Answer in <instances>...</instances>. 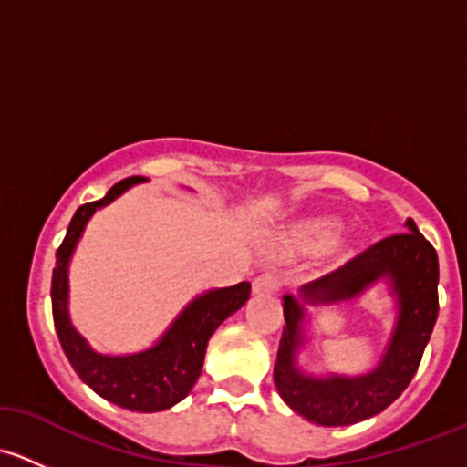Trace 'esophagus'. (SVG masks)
Wrapping results in <instances>:
<instances>
[{
	"mask_svg": "<svg viewBox=\"0 0 467 467\" xmlns=\"http://www.w3.org/2000/svg\"><path fill=\"white\" fill-rule=\"evenodd\" d=\"M277 289H280V280H277V275H273V273H262L260 277L253 280V294L257 296L275 294Z\"/></svg>",
	"mask_w": 467,
	"mask_h": 467,
	"instance_id": "esophagus-1",
	"label": "esophagus"
}]
</instances>
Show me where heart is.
Segmentation results:
<instances>
[{
    "label": "heart",
    "mask_w": 467,
    "mask_h": 467,
    "mask_svg": "<svg viewBox=\"0 0 467 467\" xmlns=\"http://www.w3.org/2000/svg\"><path fill=\"white\" fill-rule=\"evenodd\" d=\"M338 225L334 221H317V223H309L307 228L300 230L298 239L300 244L309 248H325L337 239Z\"/></svg>",
    "instance_id": "b5f03b06"
}]
</instances>
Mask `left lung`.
Here are the masks:
<instances>
[{
	"mask_svg": "<svg viewBox=\"0 0 467 467\" xmlns=\"http://www.w3.org/2000/svg\"><path fill=\"white\" fill-rule=\"evenodd\" d=\"M379 277L390 280L400 314L379 366L361 378L317 379L296 368L305 312L294 296H285L286 325L282 327L273 379L282 400L309 422L343 427L378 416L402 395L420 366L438 318V255L411 219L404 233L379 239L300 291L309 303H338L359 296Z\"/></svg>",
	"mask_w": 467,
	"mask_h": 467,
	"instance_id": "8db88e82",
	"label": "left lung"
}]
</instances>
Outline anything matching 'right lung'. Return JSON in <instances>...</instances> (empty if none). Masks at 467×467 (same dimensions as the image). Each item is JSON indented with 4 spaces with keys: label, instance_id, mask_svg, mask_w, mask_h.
I'll return each mask as SVG.
<instances>
[{
    "label": "right lung",
    "instance_id": "1",
    "mask_svg": "<svg viewBox=\"0 0 467 467\" xmlns=\"http://www.w3.org/2000/svg\"><path fill=\"white\" fill-rule=\"evenodd\" d=\"M142 176L124 178L108 190L103 199L86 203L74 212L67 234L56 251V268L51 275V312L58 341L77 370L94 393L121 409L140 413L164 411L181 402L199 379L203 368L207 341L230 314L237 312L251 296V282H239L225 289L207 291L173 321L150 350L126 357H106L94 352L86 338L72 327L67 314V264L88 219L99 207L112 203Z\"/></svg>",
    "mask_w": 467,
    "mask_h": 467
}]
</instances>
